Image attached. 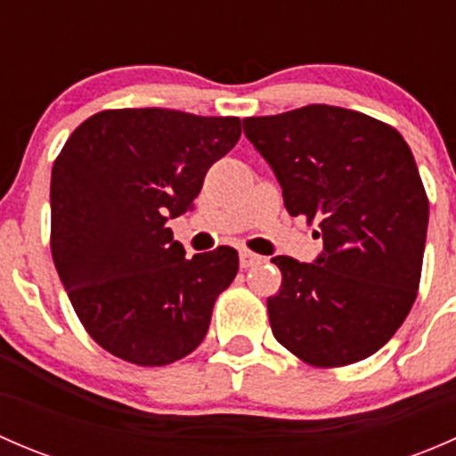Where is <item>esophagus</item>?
I'll return each mask as SVG.
<instances>
[{
    "label": "esophagus",
    "instance_id": "obj_1",
    "mask_svg": "<svg viewBox=\"0 0 456 456\" xmlns=\"http://www.w3.org/2000/svg\"><path fill=\"white\" fill-rule=\"evenodd\" d=\"M262 262V256L254 254V251H240V266L242 269H249V266H256Z\"/></svg>",
    "mask_w": 456,
    "mask_h": 456
}]
</instances>
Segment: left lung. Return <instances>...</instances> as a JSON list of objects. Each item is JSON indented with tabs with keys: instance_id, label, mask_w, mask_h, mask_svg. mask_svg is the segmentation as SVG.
I'll use <instances>...</instances> for the list:
<instances>
[{
	"instance_id": "obj_1",
	"label": "left lung",
	"mask_w": 456,
	"mask_h": 456,
	"mask_svg": "<svg viewBox=\"0 0 456 456\" xmlns=\"http://www.w3.org/2000/svg\"><path fill=\"white\" fill-rule=\"evenodd\" d=\"M291 216L317 223L314 262L271 257L282 284L266 300L273 338L314 366H346L379 351L417 297L428 199L395 127L335 105L242 121Z\"/></svg>"
}]
</instances>
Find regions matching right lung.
<instances>
[{
  "label": "right lung",
  "instance_id": "right-lung-1",
  "mask_svg": "<svg viewBox=\"0 0 456 456\" xmlns=\"http://www.w3.org/2000/svg\"><path fill=\"white\" fill-rule=\"evenodd\" d=\"M238 139V117L105 110L54 160V266L81 324L112 355L165 366L205 339L216 297L238 273V251L185 257L167 220L194 209L207 169Z\"/></svg>",
  "mask_w": 456,
  "mask_h": 456
}]
</instances>
